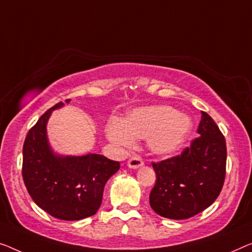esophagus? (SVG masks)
Instances as JSON below:
<instances>
[{"instance_id": "esophagus-1", "label": "esophagus", "mask_w": 252, "mask_h": 252, "mask_svg": "<svg viewBox=\"0 0 252 252\" xmlns=\"http://www.w3.org/2000/svg\"><path fill=\"white\" fill-rule=\"evenodd\" d=\"M142 165H144V162H142V159L139 156L131 157V158L129 159V162H127V166H129L130 168H133V170L139 168L140 166H142Z\"/></svg>"}]
</instances>
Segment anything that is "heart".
<instances>
[{"mask_svg":"<svg viewBox=\"0 0 252 252\" xmlns=\"http://www.w3.org/2000/svg\"><path fill=\"white\" fill-rule=\"evenodd\" d=\"M192 129L189 116L171 106L139 107L106 126V136L119 147H131L134 138H146L150 152L167 155L181 147Z\"/></svg>","mask_w":252,"mask_h":252,"instance_id":"heart-1","label":"heart"}]
</instances>
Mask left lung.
Listing matches in <instances>:
<instances>
[{
  "label": "left lung",
  "instance_id": "obj_1",
  "mask_svg": "<svg viewBox=\"0 0 252 252\" xmlns=\"http://www.w3.org/2000/svg\"><path fill=\"white\" fill-rule=\"evenodd\" d=\"M198 138L181 155L153 163L156 183L150 207L171 220L190 219L220 196L226 168L225 138L214 120L201 112Z\"/></svg>",
  "mask_w": 252,
  "mask_h": 252
}]
</instances>
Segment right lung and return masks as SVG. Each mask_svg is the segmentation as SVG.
Here are the masks:
<instances>
[{
    "instance_id": "1",
    "label": "right lung",
    "mask_w": 252,
    "mask_h": 252,
    "mask_svg": "<svg viewBox=\"0 0 252 252\" xmlns=\"http://www.w3.org/2000/svg\"><path fill=\"white\" fill-rule=\"evenodd\" d=\"M70 99H66L69 103ZM58 103L40 116L26 137L22 149V178L30 197L55 219L79 220L95 215L107 180L120 163L99 154L63 156L54 153L46 126Z\"/></svg>"
}]
</instances>
